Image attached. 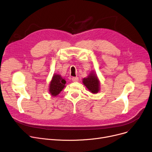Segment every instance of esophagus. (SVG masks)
Instances as JSON below:
<instances>
[{
    "label": "esophagus",
    "instance_id": "1",
    "mask_svg": "<svg viewBox=\"0 0 152 152\" xmlns=\"http://www.w3.org/2000/svg\"><path fill=\"white\" fill-rule=\"evenodd\" d=\"M72 82H78V77H72Z\"/></svg>",
    "mask_w": 152,
    "mask_h": 152
}]
</instances>
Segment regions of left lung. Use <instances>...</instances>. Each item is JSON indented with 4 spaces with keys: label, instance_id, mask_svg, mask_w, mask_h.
<instances>
[{
    "label": "left lung",
    "instance_id": "8db88e82",
    "mask_svg": "<svg viewBox=\"0 0 152 152\" xmlns=\"http://www.w3.org/2000/svg\"><path fill=\"white\" fill-rule=\"evenodd\" d=\"M83 85L87 88L89 91L93 94L97 93L100 91L99 80L94 71H91L89 75L82 80Z\"/></svg>",
    "mask_w": 152,
    "mask_h": 152
}]
</instances>
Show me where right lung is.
<instances>
[{
  "label": "right lung",
  "instance_id": "obj_1",
  "mask_svg": "<svg viewBox=\"0 0 152 152\" xmlns=\"http://www.w3.org/2000/svg\"><path fill=\"white\" fill-rule=\"evenodd\" d=\"M66 82L63 77L59 74H54L50 83L49 92L52 96H58L66 87Z\"/></svg>",
  "mask_w": 152,
  "mask_h": 152
}]
</instances>
